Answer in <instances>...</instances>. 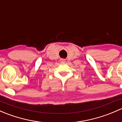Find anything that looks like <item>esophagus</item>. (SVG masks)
I'll list each match as a JSON object with an SVG mask.
<instances>
[{"instance_id":"1","label":"esophagus","mask_w":122,"mask_h":122,"mask_svg":"<svg viewBox=\"0 0 122 122\" xmlns=\"http://www.w3.org/2000/svg\"><path fill=\"white\" fill-rule=\"evenodd\" d=\"M60 62H61V63H64L65 60H64V59H61V60H60Z\"/></svg>"}]
</instances>
